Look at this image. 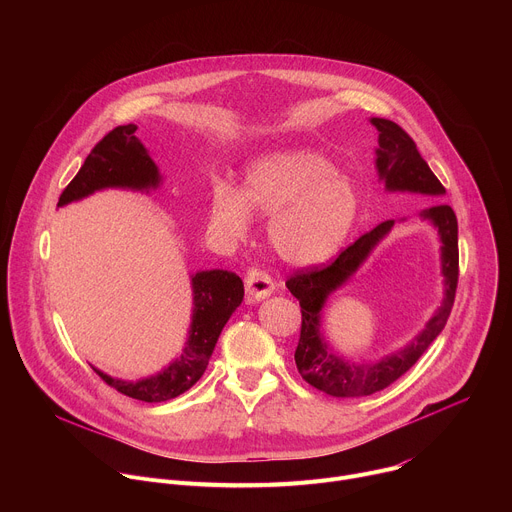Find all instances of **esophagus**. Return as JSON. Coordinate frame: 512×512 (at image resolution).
Listing matches in <instances>:
<instances>
[{
  "instance_id": "34e87169",
  "label": "esophagus",
  "mask_w": 512,
  "mask_h": 512,
  "mask_svg": "<svg viewBox=\"0 0 512 512\" xmlns=\"http://www.w3.org/2000/svg\"><path fill=\"white\" fill-rule=\"evenodd\" d=\"M273 289H275V283L269 273H265L261 269H249V273L245 277V291H247V298L251 302L271 296Z\"/></svg>"
}]
</instances>
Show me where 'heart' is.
Listing matches in <instances>:
<instances>
[{
  "label": "heart",
  "mask_w": 512,
  "mask_h": 512,
  "mask_svg": "<svg viewBox=\"0 0 512 512\" xmlns=\"http://www.w3.org/2000/svg\"><path fill=\"white\" fill-rule=\"evenodd\" d=\"M251 210L271 217L269 241L291 265H314L332 257L358 216V194L334 162L312 150H285L255 160L243 192L227 182L210 196V223L218 235L241 239Z\"/></svg>",
  "instance_id": "heart-1"
}]
</instances>
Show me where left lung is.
Wrapping results in <instances>:
<instances>
[{
	"mask_svg": "<svg viewBox=\"0 0 512 512\" xmlns=\"http://www.w3.org/2000/svg\"><path fill=\"white\" fill-rule=\"evenodd\" d=\"M371 123L379 131L377 170L387 190L417 192L429 196H442L446 188L429 170L427 162L417 152L415 141L395 121L373 117ZM425 221L437 229L442 241V275H444V302L433 318L425 324L423 332L415 336L405 348L383 356L377 362H350L334 354L320 332L322 308L332 291L344 285L350 275L371 255L379 241L389 235L395 221H385L373 231L358 237L348 245L332 263L298 269L285 285L300 300L302 330L296 348V364L302 379L318 391L332 397H367L383 391L405 375L429 344L444 330L458 287V221L448 204H437L421 212Z\"/></svg>",
	"mask_w": 512,
	"mask_h": 512,
	"instance_id": "obj_1",
	"label": "left lung"
}]
</instances>
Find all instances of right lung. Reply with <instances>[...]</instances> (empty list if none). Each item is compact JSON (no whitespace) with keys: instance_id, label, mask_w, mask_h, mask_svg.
<instances>
[{"instance_id":"right-lung-1","label":"right lung","mask_w":512,"mask_h":512,"mask_svg":"<svg viewBox=\"0 0 512 512\" xmlns=\"http://www.w3.org/2000/svg\"><path fill=\"white\" fill-rule=\"evenodd\" d=\"M137 125H119L109 131L70 180L58 198V206L81 200L103 188L145 190L160 186V172L148 150L135 135ZM194 310L188 340L182 354L164 371L141 381L113 379L95 369V373L115 391L145 403H162L188 391L206 371L214 344L221 336L233 312L241 306L245 289L233 271L210 269L192 275Z\"/></svg>"}]
</instances>
